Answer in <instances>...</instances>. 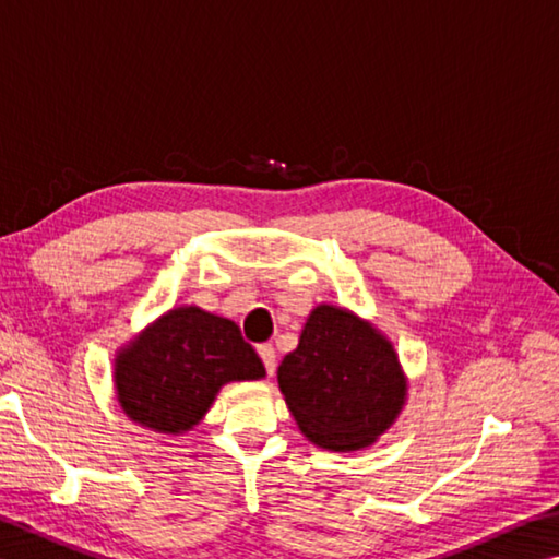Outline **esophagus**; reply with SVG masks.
<instances>
[{
    "mask_svg": "<svg viewBox=\"0 0 559 559\" xmlns=\"http://www.w3.org/2000/svg\"><path fill=\"white\" fill-rule=\"evenodd\" d=\"M259 357H261L263 367H266L269 373L276 371V349H273L271 344H261V347H259Z\"/></svg>",
    "mask_w": 559,
    "mask_h": 559,
    "instance_id": "1",
    "label": "esophagus"
}]
</instances>
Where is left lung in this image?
Returning <instances> with one entry per match:
<instances>
[{"label": "left lung", "mask_w": 559, "mask_h": 559, "mask_svg": "<svg viewBox=\"0 0 559 559\" xmlns=\"http://www.w3.org/2000/svg\"><path fill=\"white\" fill-rule=\"evenodd\" d=\"M278 385L300 432L330 452L371 448L399 418L408 379L391 340L347 308H312Z\"/></svg>", "instance_id": "obj_1"}]
</instances>
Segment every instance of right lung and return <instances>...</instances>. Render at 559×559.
I'll list each match as a JSON object with an SVG mask.
<instances>
[{
	"mask_svg": "<svg viewBox=\"0 0 559 559\" xmlns=\"http://www.w3.org/2000/svg\"><path fill=\"white\" fill-rule=\"evenodd\" d=\"M263 377L266 369L237 324L198 306L164 312L115 359L121 411L164 435L195 428L225 383Z\"/></svg>",
	"mask_w": 559,
	"mask_h": 559,
	"instance_id": "obj_1",
	"label": "right lung"
}]
</instances>
